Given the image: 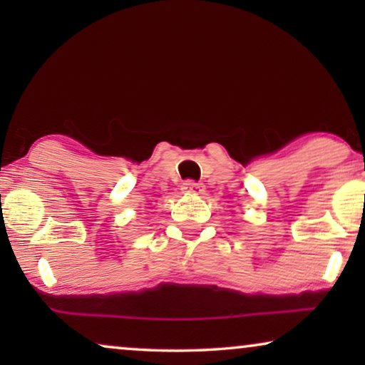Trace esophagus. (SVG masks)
I'll return each mask as SVG.
<instances>
[{"label":"esophagus","mask_w":365,"mask_h":365,"mask_svg":"<svg viewBox=\"0 0 365 365\" xmlns=\"http://www.w3.org/2000/svg\"><path fill=\"white\" fill-rule=\"evenodd\" d=\"M182 191L187 194H201L204 191V186L196 181H186L182 184Z\"/></svg>","instance_id":"esophagus-1"}]
</instances>
